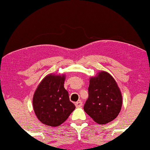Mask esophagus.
Returning a JSON list of instances; mask_svg holds the SVG:
<instances>
[{"label":"esophagus","mask_w":150,"mask_h":150,"mask_svg":"<svg viewBox=\"0 0 150 150\" xmlns=\"http://www.w3.org/2000/svg\"><path fill=\"white\" fill-rule=\"evenodd\" d=\"M82 106V102L81 101H77V102L75 103V106H76V107H80V106Z\"/></svg>","instance_id":"1"}]
</instances>
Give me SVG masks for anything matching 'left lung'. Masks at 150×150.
Segmentation results:
<instances>
[{"label": "left lung", "mask_w": 150, "mask_h": 150, "mask_svg": "<svg viewBox=\"0 0 150 150\" xmlns=\"http://www.w3.org/2000/svg\"><path fill=\"white\" fill-rule=\"evenodd\" d=\"M88 99L84 110L99 124H106L118 116L122 106L121 93L113 77L106 72L91 77Z\"/></svg>", "instance_id": "1"}]
</instances>
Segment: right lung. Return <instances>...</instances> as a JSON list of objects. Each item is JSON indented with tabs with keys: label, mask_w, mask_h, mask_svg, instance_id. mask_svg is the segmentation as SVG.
<instances>
[{
	"label": "right lung",
	"mask_w": 150,
	"mask_h": 150,
	"mask_svg": "<svg viewBox=\"0 0 150 150\" xmlns=\"http://www.w3.org/2000/svg\"><path fill=\"white\" fill-rule=\"evenodd\" d=\"M64 75H48L40 82L33 97L34 111L44 124L56 127L67 120L75 106L64 88Z\"/></svg>",
	"instance_id": "right-lung-1"
}]
</instances>
